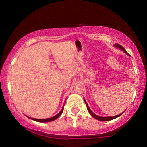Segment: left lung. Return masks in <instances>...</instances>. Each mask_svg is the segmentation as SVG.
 Instances as JSON below:
<instances>
[{"instance_id": "left-lung-1", "label": "left lung", "mask_w": 147, "mask_h": 147, "mask_svg": "<svg viewBox=\"0 0 147 147\" xmlns=\"http://www.w3.org/2000/svg\"><path fill=\"white\" fill-rule=\"evenodd\" d=\"M115 47H119V48H120V49L122 50V51H123L124 52V53H125L126 54H128L127 52L126 51V50L124 49V47H122V46L121 45H119V44H118V43H116V44L115 45ZM128 55H129V54H128ZM85 103L86 104L87 109H88V111L89 112V113H90L91 115L92 116H93L94 119H97V120H99V121H110V120H112V119H115V118H117V117H119L120 115H121L122 114H123V113H121V114H119V115H118L113 116V117H100V116H98V115H95V114H94L93 112H92L91 110L90 109V108H89V106H88V104L86 103V100H85Z\"/></svg>"}]
</instances>
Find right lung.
Masks as SVG:
<instances>
[{"label": "right lung", "instance_id": "add662e5", "mask_svg": "<svg viewBox=\"0 0 147 147\" xmlns=\"http://www.w3.org/2000/svg\"><path fill=\"white\" fill-rule=\"evenodd\" d=\"M63 108H62L61 111L58 114H57L56 115H55L54 117H51V118L45 119H34V118H30V119H32V120H34V121L40 122V123H46V122H51V121H53L54 120H55V119H56L57 118H58L61 115V113L63 112Z\"/></svg>", "mask_w": 147, "mask_h": 147}]
</instances>
